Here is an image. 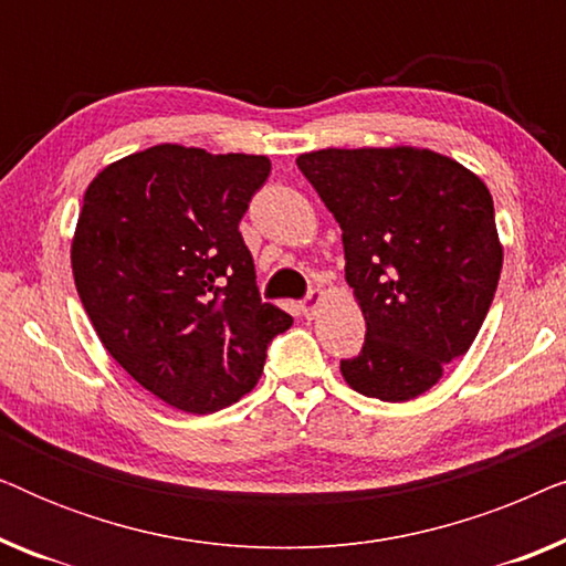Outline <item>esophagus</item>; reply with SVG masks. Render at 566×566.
<instances>
[{
    "mask_svg": "<svg viewBox=\"0 0 566 566\" xmlns=\"http://www.w3.org/2000/svg\"><path fill=\"white\" fill-rule=\"evenodd\" d=\"M322 298H324L322 291H308L306 296H304V301H301V312H304L306 316H314L316 314V306L322 304Z\"/></svg>",
    "mask_w": 566,
    "mask_h": 566,
    "instance_id": "esophagus-1",
    "label": "esophagus"
}]
</instances>
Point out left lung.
<instances>
[{
    "mask_svg": "<svg viewBox=\"0 0 566 566\" xmlns=\"http://www.w3.org/2000/svg\"><path fill=\"white\" fill-rule=\"evenodd\" d=\"M296 165L343 229L366 343L339 360L363 397L409 401L474 343L502 270L486 185L430 149H322Z\"/></svg>",
    "mask_w": 566,
    "mask_h": 566,
    "instance_id": "8db88e82",
    "label": "left lung"
}]
</instances>
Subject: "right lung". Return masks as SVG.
<instances>
[{"mask_svg":"<svg viewBox=\"0 0 566 566\" xmlns=\"http://www.w3.org/2000/svg\"><path fill=\"white\" fill-rule=\"evenodd\" d=\"M270 175L258 154L159 144L105 167L72 239L76 293L105 350L169 407L250 394L293 324L258 291L239 221Z\"/></svg>","mask_w":566,"mask_h":566,"instance_id":"add662e5","label":"right lung"}]
</instances>
